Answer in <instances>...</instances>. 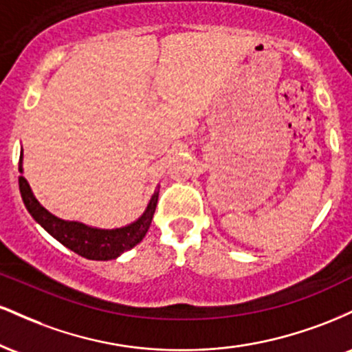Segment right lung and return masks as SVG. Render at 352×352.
<instances>
[{
    "label": "right lung",
    "instance_id": "add662e5",
    "mask_svg": "<svg viewBox=\"0 0 352 352\" xmlns=\"http://www.w3.org/2000/svg\"><path fill=\"white\" fill-rule=\"evenodd\" d=\"M19 172L23 173V151L19 155ZM19 192H21L23 201L31 217L59 243H63L66 248L72 250L80 256L87 258V260H114L119 254L140 243L148 227H151L157 200H159V192H155L148 201L144 215L134 223L122 228L100 230L87 227L79 221L60 220V218L52 215L36 200L30 184L23 175H19Z\"/></svg>",
    "mask_w": 352,
    "mask_h": 352
}]
</instances>
